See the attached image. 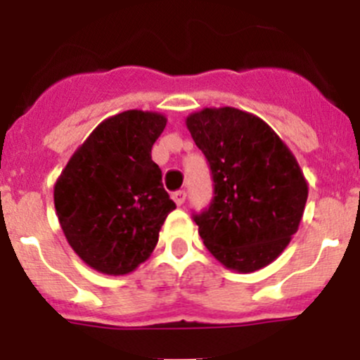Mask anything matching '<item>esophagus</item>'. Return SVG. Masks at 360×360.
I'll use <instances>...</instances> for the list:
<instances>
[{"label":"esophagus","mask_w":360,"mask_h":360,"mask_svg":"<svg viewBox=\"0 0 360 360\" xmlns=\"http://www.w3.org/2000/svg\"><path fill=\"white\" fill-rule=\"evenodd\" d=\"M172 198L177 205H183V203L186 202V191H174Z\"/></svg>","instance_id":"1"}]
</instances>
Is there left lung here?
Instances as JSON below:
<instances>
[{
    "label": "left lung",
    "instance_id": "8db88e82",
    "mask_svg": "<svg viewBox=\"0 0 360 360\" xmlns=\"http://www.w3.org/2000/svg\"><path fill=\"white\" fill-rule=\"evenodd\" d=\"M186 127L214 181L210 205L193 214L203 244L230 270L266 266L303 217L308 184L296 158L263 120L235 108H205Z\"/></svg>",
    "mask_w": 360,
    "mask_h": 360
}]
</instances>
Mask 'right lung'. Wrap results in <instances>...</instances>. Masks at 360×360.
<instances>
[{
  "mask_svg": "<svg viewBox=\"0 0 360 360\" xmlns=\"http://www.w3.org/2000/svg\"><path fill=\"white\" fill-rule=\"evenodd\" d=\"M167 125L160 112L130 110L104 120L75 151L53 186L60 228L94 270L125 275L148 259L176 209L151 148Z\"/></svg>",
  "mask_w": 360,
  "mask_h": 360,
  "instance_id": "add662e5",
  "label": "right lung"
}]
</instances>
